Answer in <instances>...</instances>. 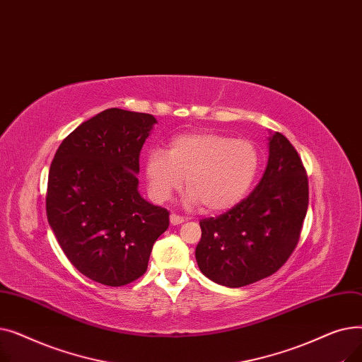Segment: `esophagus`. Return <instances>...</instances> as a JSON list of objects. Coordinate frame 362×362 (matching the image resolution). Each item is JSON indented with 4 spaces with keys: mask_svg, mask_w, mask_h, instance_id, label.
Listing matches in <instances>:
<instances>
[{
    "mask_svg": "<svg viewBox=\"0 0 362 362\" xmlns=\"http://www.w3.org/2000/svg\"><path fill=\"white\" fill-rule=\"evenodd\" d=\"M183 221H185V218H183L182 216H177V214H171V216H170V223H171V224L176 226V224H182Z\"/></svg>",
    "mask_w": 362,
    "mask_h": 362,
    "instance_id": "esophagus-1",
    "label": "esophagus"
}]
</instances>
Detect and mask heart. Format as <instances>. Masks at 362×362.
I'll return each mask as SVG.
<instances>
[{"instance_id":"1","label":"heart","mask_w":362,"mask_h":362,"mask_svg":"<svg viewBox=\"0 0 362 362\" xmlns=\"http://www.w3.org/2000/svg\"><path fill=\"white\" fill-rule=\"evenodd\" d=\"M261 163V151L252 141L201 132L175 138L167 154L149 151L145 175L154 199L168 201L186 179L189 202H201L208 213H221L250 192Z\"/></svg>"}]
</instances>
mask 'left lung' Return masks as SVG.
I'll return each mask as SVG.
<instances>
[{
	"label": "left lung",
	"mask_w": 362,
	"mask_h": 362,
	"mask_svg": "<svg viewBox=\"0 0 362 362\" xmlns=\"http://www.w3.org/2000/svg\"><path fill=\"white\" fill-rule=\"evenodd\" d=\"M254 191L229 211L202 218L195 257L199 270L227 288L274 274L289 259L308 210V176L298 151L276 132Z\"/></svg>",
	"instance_id": "1"
}]
</instances>
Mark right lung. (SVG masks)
Segmentation results:
<instances>
[{
    "mask_svg": "<svg viewBox=\"0 0 362 362\" xmlns=\"http://www.w3.org/2000/svg\"><path fill=\"white\" fill-rule=\"evenodd\" d=\"M152 114L108 108L76 127L49 167L47 217L69 261L105 286H124L148 269L170 224L165 208L138 192L139 156Z\"/></svg>",
    "mask_w": 362,
    "mask_h": 362,
    "instance_id": "right-lung-1",
    "label": "right lung"
}]
</instances>
